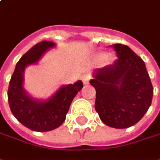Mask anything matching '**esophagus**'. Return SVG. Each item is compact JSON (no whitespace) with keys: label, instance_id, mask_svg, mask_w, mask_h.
I'll return each mask as SVG.
<instances>
[{"label":"esophagus","instance_id":"34e87169","mask_svg":"<svg viewBox=\"0 0 160 160\" xmlns=\"http://www.w3.org/2000/svg\"><path fill=\"white\" fill-rule=\"evenodd\" d=\"M90 80H91V76H90V75H84V76L82 77V81H83L84 84H87Z\"/></svg>","mask_w":160,"mask_h":160}]
</instances>
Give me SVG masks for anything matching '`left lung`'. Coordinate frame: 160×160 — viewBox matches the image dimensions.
<instances>
[{"label": "left lung", "mask_w": 160, "mask_h": 160, "mask_svg": "<svg viewBox=\"0 0 160 160\" xmlns=\"http://www.w3.org/2000/svg\"><path fill=\"white\" fill-rule=\"evenodd\" d=\"M117 60L99 68L90 80L95 88V110L101 120L116 129L136 124L152 103L153 86L144 62L124 44H114Z\"/></svg>", "instance_id": "1"}]
</instances>
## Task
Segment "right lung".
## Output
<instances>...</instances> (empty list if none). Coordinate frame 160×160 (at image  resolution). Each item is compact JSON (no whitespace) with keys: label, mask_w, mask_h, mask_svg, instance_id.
<instances>
[{"label":"right lung","mask_w":160,"mask_h":160,"mask_svg":"<svg viewBox=\"0 0 160 160\" xmlns=\"http://www.w3.org/2000/svg\"><path fill=\"white\" fill-rule=\"evenodd\" d=\"M54 46L52 42L43 41L28 50L17 62L8 88L10 109L16 119L35 132H48L58 128L66 119L73 98L83 87L77 81L61 87L47 101H36L23 89V73L28 65L37 63L42 55Z\"/></svg>","instance_id":"add662e5"}]
</instances>
